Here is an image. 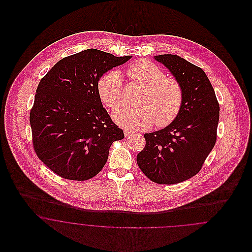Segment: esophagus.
Returning <instances> with one entry per match:
<instances>
[{
  "label": "esophagus",
  "mask_w": 252,
  "mask_h": 252,
  "mask_svg": "<svg viewBox=\"0 0 252 252\" xmlns=\"http://www.w3.org/2000/svg\"><path fill=\"white\" fill-rule=\"evenodd\" d=\"M124 133H125V136H126V137H129V136H132V135L134 134V132L130 131V130H128V129H125Z\"/></svg>",
  "instance_id": "esophagus-1"
}]
</instances>
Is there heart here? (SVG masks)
Instances as JSON below:
<instances>
[{
	"instance_id": "1",
	"label": "heart",
	"mask_w": 252,
	"mask_h": 252,
	"mask_svg": "<svg viewBox=\"0 0 252 252\" xmlns=\"http://www.w3.org/2000/svg\"><path fill=\"white\" fill-rule=\"evenodd\" d=\"M127 75L142 86L144 93L136 108H121L113 113L116 123L127 129H144L155 121L158 126H165L177 118L183 103V89L180 81L165 76L155 63L139 60L131 64ZM123 80L120 73L110 71L103 74L97 84L102 102L113 110L122 104Z\"/></svg>"
}]
</instances>
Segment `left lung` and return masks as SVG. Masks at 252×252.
Listing matches in <instances>:
<instances>
[{"label": "left lung", "mask_w": 252, "mask_h": 252, "mask_svg": "<svg viewBox=\"0 0 252 252\" xmlns=\"http://www.w3.org/2000/svg\"><path fill=\"white\" fill-rule=\"evenodd\" d=\"M180 81L183 103L179 115L163 129L145 133L137 155L144 175L158 184L189 180L203 166L217 137L219 104L203 70L175 55L156 56Z\"/></svg>", "instance_id": "1"}]
</instances>
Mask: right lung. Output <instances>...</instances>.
<instances>
[{
    "instance_id": "1",
    "label": "right lung",
    "mask_w": 252,
    "mask_h": 252,
    "mask_svg": "<svg viewBox=\"0 0 252 252\" xmlns=\"http://www.w3.org/2000/svg\"><path fill=\"white\" fill-rule=\"evenodd\" d=\"M131 56L88 49L60 60L39 81L30 110L36 156L66 180H87L105 166L123 130L103 108L97 84Z\"/></svg>"
}]
</instances>
